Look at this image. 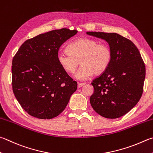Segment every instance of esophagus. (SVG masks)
I'll list each match as a JSON object with an SVG mask.
<instances>
[{"label": "esophagus", "mask_w": 153, "mask_h": 153, "mask_svg": "<svg viewBox=\"0 0 153 153\" xmlns=\"http://www.w3.org/2000/svg\"><path fill=\"white\" fill-rule=\"evenodd\" d=\"M84 85H85V83H78V84H77V87L79 88H82V86H84Z\"/></svg>", "instance_id": "34e87169"}]
</instances>
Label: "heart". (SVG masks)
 Listing matches in <instances>:
<instances>
[{"instance_id":"b5f03b06","label":"heart","mask_w":153,"mask_h":153,"mask_svg":"<svg viewBox=\"0 0 153 153\" xmlns=\"http://www.w3.org/2000/svg\"><path fill=\"white\" fill-rule=\"evenodd\" d=\"M69 52L60 51L57 62L65 71L73 74L80 63L82 64L76 77L85 80L93 74H100L110 65L112 59L110 48L91 39H80L69 44Z\"/></svg>"}]
</instances>
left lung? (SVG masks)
I'll return each instance as SVG.
<instances>
[{
    "label": "left lung",
    "instance_id": "1",
    "mask_svg": "<svg viewBox=\"0 0 153 153\" xmlns=\"http://www.w3.org/2000/svg\"><path fill=\"white\" fill-rule=\"evenodd\" d=\"M107 41L112 51L110 65L94 79L91 107L104 118H120L140 100L145 79V65L138 48L131 41L116 33L87 32Z\"/></svg>",
    "mask_w": 153,
    "mask_h": 153
}]
</instances>
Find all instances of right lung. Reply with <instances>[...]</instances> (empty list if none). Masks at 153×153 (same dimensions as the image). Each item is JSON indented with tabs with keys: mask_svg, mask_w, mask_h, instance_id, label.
<instances>
[{
	"mask_svg": "<svg viewBox=\"0 0 153 153\" xmlns=\"http://www.w3.org/2000/svg\"><path fill=\"white\" fill-rule=\"evenodd\" d=\"M76 30H53L22 44L13 59V93L29 115L51 119L62 113L77 84L57 62L63 43L76 34Z\"/></svg>",
	"mask_w": 153,
	"mask_h": 153,
	"instance_id": "add662e5",
	"label": "right lung"
}]
</instances>
